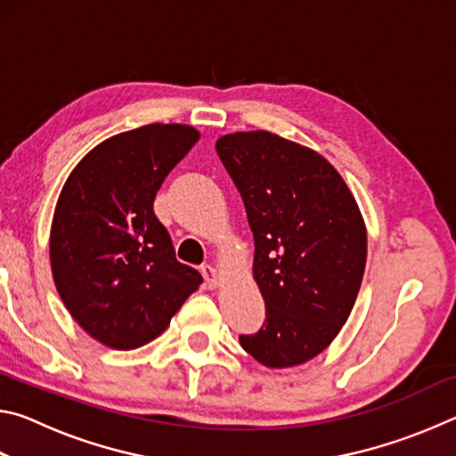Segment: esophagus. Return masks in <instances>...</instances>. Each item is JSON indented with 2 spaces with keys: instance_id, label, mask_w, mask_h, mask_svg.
Returning <instances> with one entry per match:
<instances>
[{
  "instance_id": "obj_1",
  "label": "esophagus",
  "mask_w": 456,
  "mask_h": 456,
  "mask_svg": "<svg viewBox=\"0 0 456 456\" xmlns=\"http://www.w3.org/2000/svg\"><path fill=\"white\" fill-rule=\"evenodd\" d=\"M200 273H203L205 281H207V285H209V288H217V285H219L217 269H215L213 265H203V267H200Z\"/></svg>"
}]
</instances>
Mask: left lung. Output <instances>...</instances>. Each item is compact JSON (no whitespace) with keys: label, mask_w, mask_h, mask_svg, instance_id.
Returning a JSON list of instances; mask_svg holds the SVG:
<instances>
[{"label":"left lung","mask_w":456,"mask_h":456,"mask_svg":"<svg viewBox=\"0 0 456 456\" xmlns=\"http://www.w3.org/2000/svg\"><path fill=\"white\" fill-rule=\"evenodd\" d=\"M217 154L256 241L265 322L239 336L267 368L318 356L348 320L366 267V227L348 184L318 152L256 130L221 136Z\"/></svg>","instance_id":"1"}]
</instances>
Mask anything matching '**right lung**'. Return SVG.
<instances>
[{"mask_svg":"<svg viewBox=\"0 0 456 456\" xmlns=\"http://www.w3.org/2000/svg\"><path fill=\"white\" fill-rule=\"evenodd\" d=\"M199 141L187 125H146L84 157L60 192L50 233L61 302L92 338L133 350L160 336L203 277L175 257L154 215L165 176Z\"/></svg>","mask_w":456,"mask_h":456,"instance_id":"add662e5","label":"right lung"}]
</instances>
